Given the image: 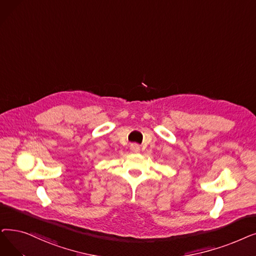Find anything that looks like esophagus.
<instances>
[{"label": "esophagus", "mask_w": 256, "mask_h": 256, "mask_svg": "<svg viewBox=\"0 0 256 256\" xmlns=\"http://www.w3.org/2000/svg\"><path fill=\"white\" fill-rule=\"evenodd\" d=\"M130 150H132V152H137L140 150V148H139L138 144H132V146H130Z\"/></svg>", "instance_id": "34e87169"}]
</instances>
